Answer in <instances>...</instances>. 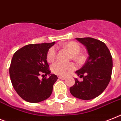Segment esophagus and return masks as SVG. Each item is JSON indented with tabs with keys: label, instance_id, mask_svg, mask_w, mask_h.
<instances>
[{
	"label": "esophagus",
	"instance_id": "1",
	"mask_svg": "<svg viewBox=\"0 0 121 121\" xmlns=\"http://www.w3.org/2000/svg\"><path fill=\"white\" fill-rule=\"evenodd\" d=\"M59 78L61 79H65L66 77H65V76H59Z\"/></svg>",
	"mask_w": 121,
	"mask_h": 121
}]
</instances>
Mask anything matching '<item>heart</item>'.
I'll return each mask as SVG.
<instances>
[{"mask_svg": "<svg viewBox=\"0 0 121 121\" xmlns=\"http://www.w3.org/2000/svg\"><path fill=\"white\" fill-rule=\"evenodd\" d=\"M63 47L66 49L72 55L73 60L78 63H82L84 61L85 56L83 54H79L81 47L78 43L75 42H69L63 44ZM56 57V49L52 47L49 49L47 53V61L50 63L53 62ZM52 71L54 73L60 76H66L69 74L75 69V65L73 63H64L61 62H56L52 65Z\"/></svg>", "mask_w": 121, "mask_h": 121, "instance_id": "1", "label": "heart"}]
</instances>
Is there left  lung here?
Returning a JSON list of instances; mask_svg holds the SVG:
<instances>
[{"label": "left lung", "mask_w": 121, "mask_h": 121, "mask_svg": "<svg viewBox=\"0 0 121 121\" xmlns=\"http://www.w3.org/2000/svg\"><path fill=\"white\" fill-rule=\"evenodd\" d=\"M86 47L88 56L83 66L76 71L83 81L75 78L69 88L73 96L83 100H90L99 96L108 85L112 69V59L106 44L95 38H77Z\"/></svg>", "instance_id": "obj_1"}]
</instances>
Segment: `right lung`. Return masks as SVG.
I'll return each mask as SVG.
<instances>
[{"label":"right lung","instance_id":"right-lung-1","mask_svg":"<svg viewBox=\"0 0 121 121\" xmlns=\"http://www.w3.org/2000/svg\"><path fill=\"white\" fill-rule=\"evenodd\" d=\"M55 42L30 44L22 47L14 53L9 68L12 86L23 99L37 103L51 96L53 86L58 79L51 74L47 61L49 49ZM43 73L48 78H38Z\"/></svg>","mask_w":121,"mask_h":121}]
</instances>
